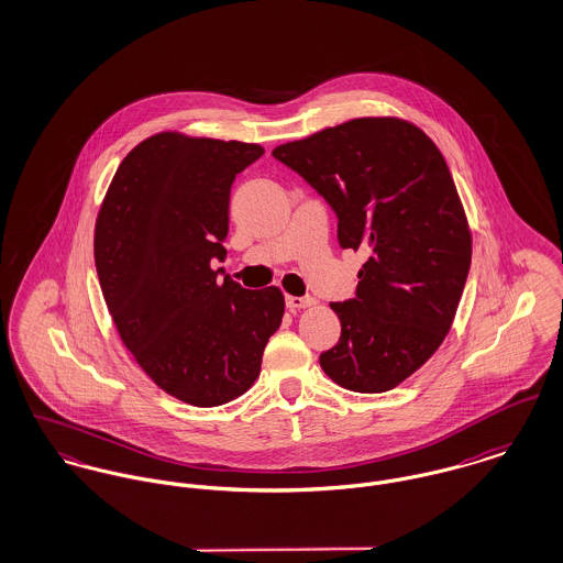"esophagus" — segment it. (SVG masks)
I'll list each match as a JSON object with an SVG mask.
<instances>
[{
  "instance_id": "34e87169",
  "label": "esophagus",
  "mask_w": 563,
  "mask_h": 563,
  "mask_svg": "<svg viewBox=\"0 0 563 563\" xmlns=\"http://www.w3.org/2000/svg\"><path fill=\"white\" fill-rule=\"evenodd\" d=\"M286 306L290 309H306V307L316 306V299L313 297H286Z\"/></svg>"
}]
</instances>
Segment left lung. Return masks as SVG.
I'll return each instance as SVG.
<instances>
[{
    "mask_svg": "<svg viewBox=\"0 0 563 563\" xmlns=\"http://www.w3.org/2000/svg\"><path fill=\"white\" fill-rule=\"evenodd\" d=\"M273 156L338 212L340 245L369 254L357 297L331 303L342 335L320 367L357 394L398 387L443 344L471 266V228L443 154L409 120L372 115Z\"/></svg>",
    "mask_w": 563,
    "mask_h": 563,
    "instance_id": "left-lung-1",
    "label": "left lung"
}]
</instances>
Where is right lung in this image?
<instances>
[{"mask_svg": "<svg viewBox=\"0 0 563 563\" xmlns=\"http://www.w3.org/2000/svg\"><path fill=\"white\" fill-rule=\"evenodd\" d=\"M260 144L163 131L118 165L95 225V262L115 331L156 387L191 407L243 396L284 318L277 286L247 290L223 260L230 187Z\"/></svg>", "mask_w": 563, "mask_h": 563, "instance_id": "obj_1", "label": "right lung"}]
</instances>
